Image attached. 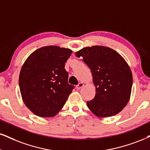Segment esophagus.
Here are the masks:
<instances>
[{"label":"esophagus","instance_id":"obj_1","mask_svg":"<svg viewBox=\"0 0 150 150\" xmlns=\"http://www.w3.org/2000/svg\"><path fill=\"white\" fill-rule=\"evenodd\" d=\"M83 83H79L76 86V89H78V90H79V89H81V88H83Z\"/></svg>","mask_w":150,"mask_h":150}]
</instances>
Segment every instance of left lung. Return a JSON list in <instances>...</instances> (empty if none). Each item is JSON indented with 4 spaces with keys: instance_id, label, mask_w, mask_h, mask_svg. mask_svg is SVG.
<instances>
[{
    "instance_id": "left-lung-1",
    "label": "left lung",
    "mask_w": 150,
    "mask_h": 150,
    "mask_svg": "<svg viewBox=\"0 0 150 150\" xmlns=\"http://www.w3.org/2000/svg\"><path fill=\"white\" fill-rule=\"evenodd\" d=\"M76 55L91 70L96 87L94 99L87 101L90 110L99 117L120 112L129 100L133 83L126 61L115 51L101 46L83 48Z\"/></svg>"
}]
</instances>
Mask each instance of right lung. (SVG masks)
<instances>
[{"instance_id": "1", "label": "right lung", "mask_w": 150, "mask_h": 150, "mask_svg": "<svg viewBox=\"0 0 150 150\" xmlns=\"http://www.w3.org/2000/svg\"><path fill=\"white\" fill-rule=\"evenodd\" d=\"M71 50L48 46L27 58L19 75V88L25 105L36 115L55 116L65 103L74 86L68 83L64 69Z\"/></svg>"}]
</instances>
